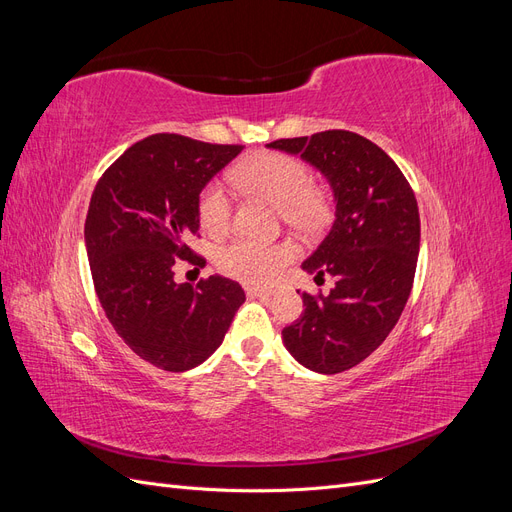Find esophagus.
Listing matches in <instances>:
<instances>
[{
  "label": "esophagus",
  "mask_w": 512,
  "mask_h": 512,
  "mask_svg": "<svg viewBox=\"0 0 512 512\" xmlns=\"http://www.w3.org/2000/svg\"><path fill=\"white\" fill-rule=\"evenodd\" d=\"M245 292L250 294V297H260V299H271L273 294L277 292L275 286H247Z\"/></svg>",
  "instance_id": "esophagus-1"
}]
</instances>
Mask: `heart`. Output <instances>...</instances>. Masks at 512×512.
I'll return each mask as SVG.
<instances>
[{"instance_id": "heart-1", "label": "heart", "mask_w": 512, "mask_h": 512, "mask_svg": "<svg viewBox=\"0 0 512 512\" xmlns=\"http://www.w3.org/2000/svg\"><path fill=\"white\" fill-rule=\"evenodd\" d=\"M232 181L241 190L280 207L284 222L301 232H316L327 222V198L314 185L312 170L299 158L277 151L258 153L232 170ZM230 213L232 203L224 185L220 181L207 183L198 196V218L203 228L211 235H218L228 226ZM292 254V247L284 243L235 239L215 252V267L232 280L265 284L277 275Z\"/></svg>"}]
</instances>
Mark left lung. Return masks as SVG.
<instances>
[{"label":"left lung","instance_id":"obj_1","mask_svg":"<svg viewBox=\"0 0 512 512\" xmlns=\"http://www.w3.org/2000/svg\"><path fill=\"white\" fill-rule=\"evenodd\" d=\"M316 166L335 194V222L307 273L335 277L329 294L303 292V316L282 331L301 365L339 374L374 352L408 303L421 220L408 179L369 138L348 130L269 143Z\"/></svg>","mask_w":512,"mask_h":512}]
</instances>
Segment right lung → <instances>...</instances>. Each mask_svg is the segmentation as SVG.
I'll list each match as a JSON object with an SVG mask.
<instances>
[{
	"mask_svg": "<svg viewBox=\"0 0 512 512\" xmlns=\"http://www.w3.org/2000/svg\"><path fill=\"white\" fill-rule=\"evenodd\" d=\"M243 145L153 134L123 151L96 183L85 220L96 294L117 335L164 371L203 363L222 344L243 288L222 275L177 284L179 260L203 265L198 196Z\"/></svg>",
	"mask_w": 512,
	"mask_h": 512,
	"instance_id": "obj_1",
	"label": "right lung"
}]
</instances>
